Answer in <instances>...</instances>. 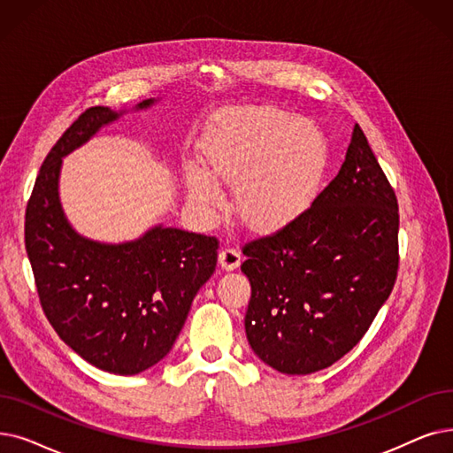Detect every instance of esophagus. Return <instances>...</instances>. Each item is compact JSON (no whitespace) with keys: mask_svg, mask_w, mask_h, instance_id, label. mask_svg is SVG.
Returning a JSON list of instances; mask_svg holds the SVG:
<instances>
[{"mask_svg":"<svg viewBox=\"0 0 453 453\" xmlns=\"http://www.w3.org/2000/svg\"><path fill=\"white\" fill-rule=\"evenodd\" d=\"M219 261H220V266L224 270H234L241 263H242V255L237 248H224L219 255Z\"/></svg>","mask_w":453,"mask_h":453,"instance_id":"34e87169","label":"esophagus"}]
</instances>
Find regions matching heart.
Returning a JSON list of instances; mask_svg holds the SVG:
<instances>
[{
  "instance_id": "heart-1",
  "label": "heart",
  "mask_w": 453,
  "mask_h": 453,
  "mask_svg": "<svg viewBox=\"0 0 453 453\" xmlns=\"http://www.w3.org/2000/svg\"><path fill=\"white\" fill-rule=\"evenodd\" d=\"M202 168L187 170L190 200L219 212L224 194L216 180L234 183L241 219L253 227H275L300 216L317 198L327 168L324 131L280 107L224 112L202 144Z\"/></svg>"
}]
</instances>
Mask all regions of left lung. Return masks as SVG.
Returning a JSON list of instances; mask_svg holds the SVG:
<instances>
[{"mask_svg": "<svg viewBox=\"0 0 453 453\" xmlns=\"http://www.w3.org/2000/svg\"><path fill=\"white\" fill-rule=\"evenodd\" d=\"M398 200L356 124L339 173L285 227L244 244L246 337L268 366L319 372L356 346L398 275Z\"/></svg>", "mask_w": 453, "mask_h": 453, "instance_id": "8db88e82", "label": "left lung"}]
</instances>
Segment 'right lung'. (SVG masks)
<instances>
[{
	"label": "right lung",
	"instance_id": "right-lung-1",
	"mask_svg": "<svg viewBox=\"0 0 453 453\" xmlns=\"http://www.w3.org/2000/svg\"><path fill=\"white\" fill-rule=\"evenodd\" d=\"M124 112L90 107L50 150L26 209V251L57 335L96 368L133 376L172 349L216 268L219 241L155 226L136 241L104 244L68 224L58 200L63 157Z\"/></svg>",
	"mask_w": 453,
	"mask_h": 453
}]
</instances>
